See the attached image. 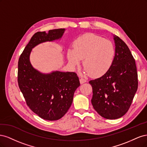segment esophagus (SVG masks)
I'll return each instance as SVG.
<instances>
[{"mask_svg": "<svg viewBox=\"0 0 147 147\" xmlns=\"http://www.w3.org/2000/svg\"><path fill=\"white\" fill-rule=\"evenodd\" d=\"M80 83L81 84H83V83H85L86 82V80L85 79V78H81L80 79Z\"/></svg>", "mask_w": 147, "mask_h": 147, "instance_id": "1", "label": "esophagus"}]
</instances>
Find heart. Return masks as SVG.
Wrapping results in <instances>:
<instances>
[{"label":"heart","mask_w":147,"mask_h":147,"mask_svg":"<svg viewBox=\"0 0 147 147\" xmlns=\"http://www.w3.org/2000/svg\"><path fill=\"white\" fill-rule=\"evenodd\" d=\"M115 56L113 43L92 33L80 36L74 43V50L69 49L67 58L72 65H78L81 59L84 72L93 77H100L112 66Z\"/></svg>","instance_id":"obj_1"}]
</instances>
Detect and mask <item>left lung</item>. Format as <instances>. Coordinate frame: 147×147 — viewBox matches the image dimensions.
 <instances>
[{
    "label": "left lung",
    "instance_id": "left-lung-1",
    "mask_svg": "<svg viewBox=\"0 0 147 147\" xmlns=\"http://www.w3.org/2000/svg\"><path fill=\"white\" fill-rule=\"evenodd\" d=\"M114 40L116 47L112 66L101 77L89 82L92 88L93 108L109 119L126 113L138 88L136 62L129 48L117 35Z\"/></svg>",
    "mask_w": 147,
    "mask_h": 147
}]
</instances>
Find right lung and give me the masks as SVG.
Returning a JSON list of instances; mask_svg holds the SVG:
<instances>
[{"label": "right lung", "mask_w": 147, "mask_h": 147, "mask_svg": "<svg viewBox=\"0 0 147 147\" xmlns=\"http://www.w3.org/2000/svg\"><path fill=\"white\" fill-rule=\"evenodd\" d=\"M64 29L37 32L20 56L18 83L30 109L40 118L55 121L63 117L72 105L75 91L80 85L75 72L59 71L43 74L35 70L29 61L30 53L35 46L60 38Z\"/></svg>", "instance_id": "right-lung-1"}]
</instances>
